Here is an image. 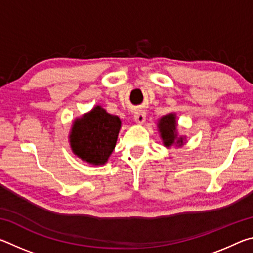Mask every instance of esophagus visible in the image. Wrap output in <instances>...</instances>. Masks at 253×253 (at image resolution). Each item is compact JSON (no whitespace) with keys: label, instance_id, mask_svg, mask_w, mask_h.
Wrapping results in <instances>:
<instances>
[{"label":"esophagus","instance_id":"1","mask_svg":"<svg viewBox=\"0 0 253 253\" xmlns=\"http://www.w3.org/2000/svg\"><path fill=\"white\" fill-rule=\"evenodd\" d=\"M134 121L137 124H144L145 121H146V114H145L143 110L136 111L135 115H134Z\"/></svg>","mask_w":253,"mask_h":253}]
</instances>
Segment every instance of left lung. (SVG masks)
Segmentation results:
<instances>
[{"label": "left lung", "mask_w": 253, "mask_h": 253, "mask_svg": "<svg viewBox=\"0 0 253 253\" xmlns=\"http://www.w3.org/2000/svg\"><path fill=\"white\" fill-rule=\"evenodd\" d=\"M157 129L160 132L163 145L166 148L182 147L186 144V136H179L177 130L176 114L169 113L157 121Z\"/></svg>", "instance_id": "8db88e82"}]
</instances>
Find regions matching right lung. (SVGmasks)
I'll return each mask as SVG.
<instances>
[{"label":"right lung","mask_w":253,"mask_h":253,"mask_svg":"<svg viewBox=\"0 0 253 253\" xmlns=\"http://www.w3.org/2000/svg\"><path fill=\"white\" fill-rule=\"evenodd\" d=\"M122 121L97 105L72 123L69 143L72 153L81 161L105 165L116 146Z\"/></svg>","instance_id":"obj_1"}]
</instances>
